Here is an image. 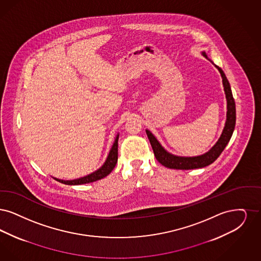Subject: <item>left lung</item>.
<instances>
[{
  "label": "left lung",
  "instance_id": "1",
  "mask_svg": "<svg viewBox=\"0 0 261 261\" xmlns=\"http://www.w3.org/2000/svg\"><path fill=\"white\" fill-rule=\"evenodd\" d=\"M203 56L207 58L204 53H203ZM216 67L218 69V71L221 74L227 99L226 123H225L224 129L222 132V135L218 139V141L216 142V145L204 155L198 156V157H178V156L171 155L169 152H167L164 148L162 147V145L156 139V137L153 136L149 130H146L149 141L151 143V146H152L156 159L166 168L174 169V170H193V169L204 168V167L213 164L220 156V154L222 153L224 148L226 147L231 136L233 135L235 124H236L235 100L233 98L230 84L227 80L224 72L222 71V69L219 68L216 65Z\"/></svg>",
  "mask_w": 261,
  "mask_h": 261
}]
</instances>
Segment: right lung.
I'll return each mask as SVG.
<instances>
[{
    "label": "right lung",
    "instance_id": "right-lung-1",
    "mask_svg": "<svg viewBox=\"0 0 261 261\" xmlns=\"http://www.w3.org/2000/svg\"><path fill=\"white\" fill-rule=\"evenodd\" d=\"M118 139H119V136L116 137L113 146L111 148L110 153L108 155V158L99 170L92 172L85 177H81L79 179H74V180H60L57 178H55V179L57 181L63 183V184H66V185H80V184H86V183L96 181V180H99L103 177L107 176L113 170L117 162H118Z\"/></svg>",
    "mask_w": 261,
    "mask_h": 261
}]
</instances>
